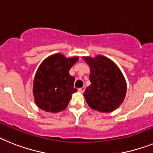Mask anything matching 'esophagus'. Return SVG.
<instances>
[{
	"instance_id": "esophagus-1",
	"label": "esophagus",
	"mask_w": 153,
	"mask_h": 153,
	"mask_svg": "<svg viewBox=\"0 0 153 153\" xmlns=\"http://www.w3.org/2000/svg\"><path fill=\"white\" fill-rule=\"evenodd\" d=\"M85 87H82V88H78V91H80V92L83 93L85 91Z\"/></svg>"
}]
</instances>
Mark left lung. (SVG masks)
<instances>
[{"label":"left lung","mask_w":153,"mask_h":153,"mask_svg":"<svg viewBox=\"0 0 153 153\" xmlns=\"http://www.w3.org/2000/svg\"><path fill=\"white\" fill-rule=\"evenodd\" d=\"M83 58L91 71V85L84 93L88 105L100 112L115 110L123 103L127 90L122 71L112 61L103 55Z\"/></svg>","instance_id":"8db88e82"}]
</instances>
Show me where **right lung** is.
<instances>
[{
    "mask_svg": "<svg viewBox=\"0 0 153 153\" xmlns=\"http://www.w3.org/2000/svg\"><path fill=\"white\" fill-rule=\"evenodd\" d=\"M78 60V57L67 58L57 53L40 65L34 76L33 94L41 109L53 113L65 109L71 94L77 91L75 78L69 75V70Z\"/></svg>",
    "mask_w": 153,
    "mask_h": 153,
    "instance_id": "1",
    "label": "right lung"
}]
</instances>
